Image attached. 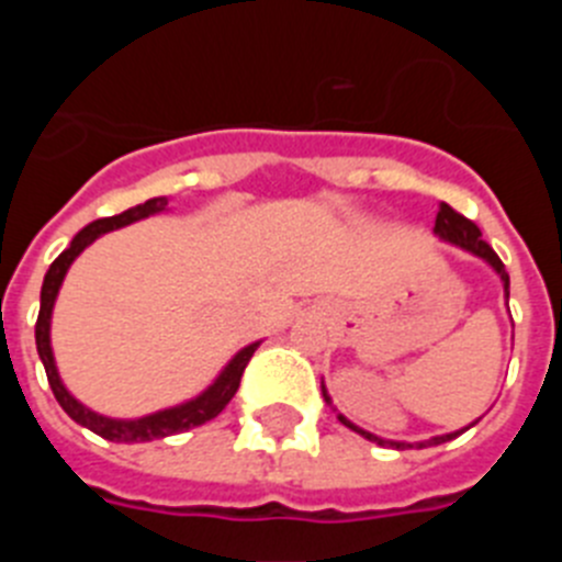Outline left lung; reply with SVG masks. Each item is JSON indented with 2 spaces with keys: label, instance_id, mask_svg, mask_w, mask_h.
<instances>
[{
  "label": "left lung",
  "instance_id": "1",
  "mask_svg": "<svg viewBox=\"0 0 562 562\" xmlns=\"http://www.w3.org/2000/svg\"><path fill=\"white\" fill-rule=\"evenodd\" d=\"M434 231L439 233V236L445 238V241H453V245L464 247V250H470V252H475V256H479V258H484L486 265L493 267V270L501 276V281H504V292H506V297H509V276H506V270H504V261H501L498 252H495L493 247L486 245L484 238H481L479 225H475L473 220H467V216H461V213L453 211V207H450L448 202H439V213H436V227H434ZM324 396H326V389H324ZM326 402H329V396H326ZM337 419H340L342 425H346V428L357 430V434L366 436V439L376 441V445H394V448H405V441H382L380 436L369 434V430H360V428H357V425H351V422L346 419V416L337 414ZM459 434H461V430H459ZM459 434L436 436V439H430V441H416V448H428V445H441V441L456 439V436H459ZM408 448H411V445H408Z\"/></svg>",
  "mask_w": 562,
  "mask_h": 562
}]
</instances>
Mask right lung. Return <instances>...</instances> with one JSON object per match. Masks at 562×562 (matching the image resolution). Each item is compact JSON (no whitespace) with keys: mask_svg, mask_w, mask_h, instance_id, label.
<instances>
[{"mask_svg":"<svg viewBox=\"0 0 562 562\" xmlns=\"http://www.w3.org/2000/svg\"><path fill=\"white\" fill-rule=\"evenodd\" d=\"M166 205L168 202L162 200V196H157V200H148L137 207H128V211L117 213V216H106V220H95L92 225H87L76 238H72V241H69L67 250H64L61 256L49 265L42 284V310H38V321H36V349L44 362V371H47L49 389H53V394H56L58 405L69 414V419H76L78 425H83V428H89L92 434L103 436V439L109 441H126V445H132V441L166 439V436L200 428V425L211 422L213 416H220L222 411H225L227 402L233 400V394L238 391V382H241V374H245L247 369V362H250L252 351L258 349V342H252V346L238 351V355L227 362V369L222 371L220 380L213 382L211 389H207L205 394L196 396V400L186 402V405H180V408H168V411H160V414L143 416V419H132V422L106 419V416L92 414L89 408H83L81 402L72 400L69 391L61 385L56 362H53V349H49V315H53V304H56L58 286H61L69 265H72L78 252H81L87 245H92L101 233L114 231V227L132 225V222L137 220H146V216H151V213L166 211Z\"/></svg>","mask_w":562,"mask_h":562,"instance_id":"obj_1","label":"right lung"}]
</instances>
